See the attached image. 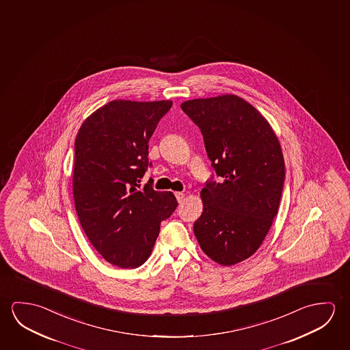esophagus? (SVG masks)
I'll return each instance as SVG.
<instances>
[{"instance_id":"34e87169","label":"esophagus","mask_w":350,"mask_h":350,"mask_svg":"<svg viewBox=\"0 0 350 350\" xmlns=\"http://www.w3.org/2000/svg\"><path fill=\"white\" fill-rule=\"evenodd\" d=\"M175 197H176V200H178V203H181L183 198H185V193H183V192H175Z\"/></svg>"}]
</instances>
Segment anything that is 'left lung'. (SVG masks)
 <instances>
[{"mask_svg":"<svg viewBox=\"0 0 350 350\" xmlns=\"http://www.w3.org/2000/svg\"><path fill=\"white\" fill-rule=\"evenodd\" d=\"M181 109L200 129L219 178L211 176L200 192L196 239L213 260L237 264L256 253L278 214L282 150L267 119L234 94L186 100Z\"/></svg>","mask_w":350,"mask_h":350,"instance_id":"8db88e82","label":"left lung"}]
</instances>
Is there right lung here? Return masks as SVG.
Returning <instances> with one entry per match:
<instances>
[{
	"label": "right lung",
	"instance_id": "obj_1",
	"mask_svg": "<svg viewBox=\"0 0 350 350\" xmlns=\"http://www.w3.org/2000/svg\"><path fill=\"white\" fill-rule=\"evenodd\" d=\"M172 100H111L92 113L75 139L72 193L90 242L108 262L135 269L150 258L161 222L178 206L172 192L141 186L152 167L148 142Z\"/></svg>",
	"mask_w": 350,
	"mask_h": 350
}]
</instances>
